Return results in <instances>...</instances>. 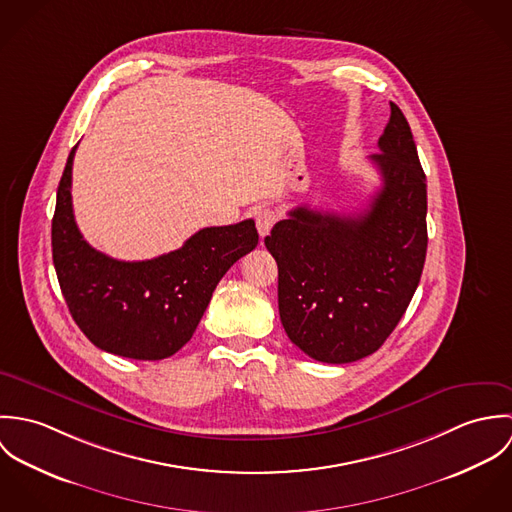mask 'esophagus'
<instances>
[{
    "instance_id": "1",
    "label": "esophagus",
    "mask_w": 512,
    "mask_h": 512,
    "mask_svg": "<svg viewBox=\"0 0 512 512\" xmlns=\"http://www.w3.org/2000/svg\"><path fill=\"white\" fill-rule=\"evenodd\" d=\"M254 220H256V228H258V232H260V236H266L270 230H272V226L276 224V220H278V213L274 211V209H258L256 213H254Z\"/></svg>"
}]
</instances>
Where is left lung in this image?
I'll return each instance as SVG.
<instances>
[{"label":"left lung","instance_id":"1","mask_svg":"<svg viewBox=\"0 0 512 512\" xmlns=\"http://www.w3.org/2000/svg\"><path fill=\"white\" fill-rule=\"evenodd\" d=\"M378 149L370 161L382 187L363 215L297 207L264 238L278 262L280 319L290 341L329 365L365 359L382 347L426 262V175L394 102Z\"/></svg>","mask_w":512,"mask_h":512}]
</instances>
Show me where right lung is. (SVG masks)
<instances>
[{
    "label": "right lung",
    "instance_id": "obj_1",
    "mask_svg": "<svg viewBox=\"0 0 512 512\" xmlns=\"http://www.w3.org/2000/svg\"><path fill=\"white\" fill-rule=\"evenodd\" d=\"M69 153L53 217V264L74 323L98 349L138 361L175 355L195 333L220 278L258 244L254 220L209 226L179 250L122 262L94 250L73 215Z\"/></svg>",
    "mask_w": 512,
    "mask_h": 512
}]
</instances>
